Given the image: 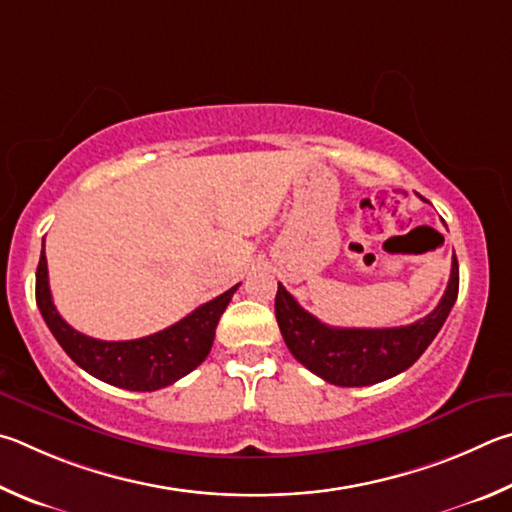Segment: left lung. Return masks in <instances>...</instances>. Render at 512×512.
Segmentation results:
<instances>
[{
  "label": "left lung",
  "mask_w": 512,
  "mask_h": 512,
  "mask_svg": "<svg viewBox=\"0 0 512 512\" xmlns=\"http://www.w3.org/2000/svg\"><path fill=\"white\" fill-rule=\"evenodd\" d=\"M459 294V263L438 306L427 317L398 328H333L321 324L279 283L274 310L290 353L308 371L337 387H369L407 371L434 342Z\"/></svg>",
  "instance_id": "left-lung-1"
}]
</instances>
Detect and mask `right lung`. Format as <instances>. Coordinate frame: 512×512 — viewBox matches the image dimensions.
Here are the masks:
<instances>
[{
	"instance_id": "obj_1",
	"label": "right lung",
	"mask_w": 512,
	"mask_h": 512,
	"mask_svg": "<svg viewBox=\"0 0 512 512\" xmlns=\"http://www.w3.org/2000/svg\"><path fill=\"white\" fill-rule=\"evenodd\" d=\"M238 285L209 303H202L191 315L155 335L130 339V342H103V339L78 333L58 315L49 290L47 256L42 249L38 272H35V301L51 335L80 369L112 387L157 391L184 378L206 360L213 346L215 326Z\"/></svg>"
}]
</instances>
